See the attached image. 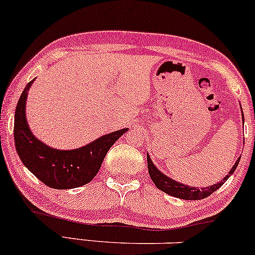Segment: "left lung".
I'll use <instances>...</instances> for the list:
<instances>
[{
    "label": "left lung",
    "mask_w": 255,
    "mask_h": 255,
    "mask_svg": "<svg viewBox=\"0 0 255 255\" xmlns=\"http://www.w3.org/2000/svg\"><path fill=\"white\" fill-rule=\"evenodd\" d=\"M241 112H243V109H241ZM243 121H245L244 114H243ZM240 157H238V160L235 161L233 167H232L227 175L225 176L220 182L214 183V185L208 186V187H201V188H198V187H193V186H187L185 183H180L178 181H175V180H173L172 178H169V176H167L165 173H162L160 169L156 168V166L154 165L153 161L150 160V156L148 153H147V163H148V172H149L150 179L153 180V182L155 183V186L160 189V191L165 192L166 194L168 195L175 196V198L183 199V200H201V199L207 198L208 195H211L212 193H214L217 189L220 188V187L227 181V179L234 173V170L237 169L238 165H239Z\"/></svg>",
    "instance_id": "8db88e82"
}]
</instances>
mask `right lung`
<instances>
[{
	"mask_svg": "<svg viewBox=\"0 0 255 255\" xmlns=\"http://www.w3.org/2000/svg\"><path fill=\"white\" fill-rule=\"evenodd\" d=\"M34 81L35 79L25 86L16 106L14 140L18 156L50 188L72 189L86 185L95 178L109 148L129 128L112 131L75 149L63 150L48 146L33 134L25 117L28 92Z\"/></svg>",
	"mask_w": 255,
	"mask_h": 255,
	"instance_id": "1",
	"label": "right lung"
}]
</instances>
